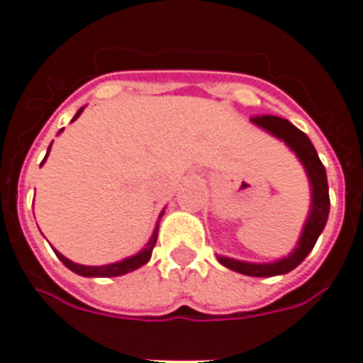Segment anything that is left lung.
Returning a JSON list of instances; mask_svg holds the SVG:
<instances>
[{
  "mask_svg": "<svg viewBox=\"0 0 363 363\" xmlns=\"http://www.w3.org/2000/svg\"><path fill=\"white\" fill-rule=\"evenodd\" d=\"M252 122L257 125H262L263 130L271 131L272 135H277L278 139H282L298 155V160L302 161V164H304V169L308 172V178H310L311 196H313L311 199L310 217H308L306 226L302 230L298 247L293 250L291 256L278 259L274 263H245L238 262V259H230V257H218V262L223 263L224 267L232 269V271L247 274V277L267 278L286 274V272L293 271V269L298 267L304 262V257L311 252V248L315 247L317 238L321 235L323 228H325L328 211H330V196H328L326 170L306 133L296 130L291 122H287L286 118H280V116H252Z\"/></svg>",
  "mask_w": 363,
  "mask_h": 363,
  "instance_id": "8db88e82",
  "label": "left lung"
}]
</instances>
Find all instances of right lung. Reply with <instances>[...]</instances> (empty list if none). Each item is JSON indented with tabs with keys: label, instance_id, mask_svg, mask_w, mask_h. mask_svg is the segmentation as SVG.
Instances as JSON below:
<instances>
[{
	"label": "right lung",
	"instance_id": "add662e5",
	"mask_svg": "<svg viewBox=\"0 0 363 363\" xmlns=\"http://www.w3.org/2000/svg\"><path fill=\"white\" fill-rule=\"evenodd\" d=\"M81 111H83V107L77 111L76 116H74V121H76L77 116L81 115ZM50 148H52V145H50ZM50 148H48V154H50ZM44 160H46V157H44ZM155 241H157V228H155L154 235H152V239H150V242H148V247H146L145 250H140L139 254H135V256L128 257V259H122V262H118V263H111V265H101V267H86V265H77V263L67 259V257L62 256V254H59V252H55V254H57V257H59V259H61V262L65 263L68 269H70V271L77 272V274H81V277H96V278L122 277V274H125V272L135 271V269L143 267L145 263H148L150 256H152V250H154Z\"/></svg>",
	"mask_w": 363,
	"mask_h": 363
}]
</instances>
